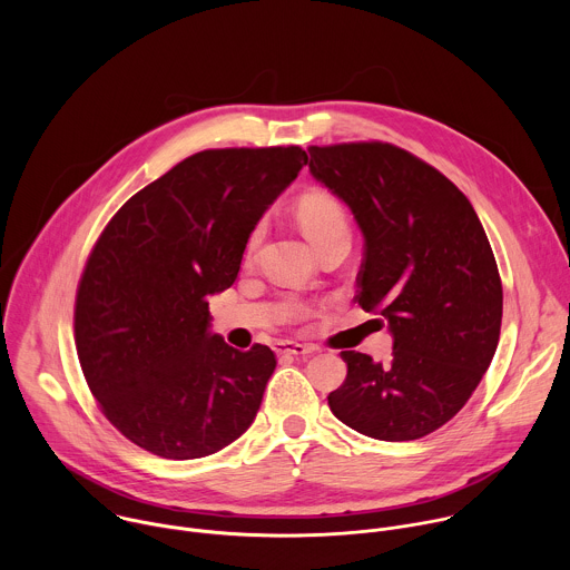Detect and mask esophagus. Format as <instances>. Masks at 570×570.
Segmentation results:
<instances>
[{
  "label": "esophagus",
  "instance_id": "34e87169",
  "mask_svg": "<svg viewBox=\"0 0 570 570\" xmlns=\"http://www.w3.org/2000/svg\"><path fill=\"white\" fill-rule=\"evenodd\" d=\"M273 350L279 356H311L315 352L313 345H302V343H293V341H279V343H275Z\"/></svg>",
  "mask_w": 570,
  "mask_h": 570
}]
</instances>
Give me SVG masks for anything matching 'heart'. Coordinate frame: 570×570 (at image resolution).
<instances>
[{
    "mask_svg": "<svg viewBox=\"0 0 570 570\" xmlns=\"http://www.w3.org/2000/svg\"><path fill=\"white\" fill-rule=\"evenodd\" d=\"M297 220L304 229V234L308 236V240L315 243L320 238H324L332 232H338V229H347V223H345V212L341 207V203L330 196V194H320V191H313V194H306L299 198L297 203ZM259 236H262V227H257L250 238H248V250H255V246L259 243Z\"/></svg>",
    "mask_w": 570,
    "mask_h": 570,
    "instance_id": "heart-1",
    "label": "heart"
}]
</instances>
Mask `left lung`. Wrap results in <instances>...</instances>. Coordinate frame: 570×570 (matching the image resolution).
<instances>
[{
	"label": "left lung",
	"mask_w": 570,
	"mask_h": 570,
	"mask_svg": "<svg viewBox=\"0 0 570 570\" xmlns=\"http://www.w3.org/2000/svg\"><path fill=\"white\" fill-rule=\"evenodd\" d=\"M308 171L343 200L365 238L358 304L383 315L390 363L343 352L332 413L383 442L420 440L466 403L490 367L503 286L466 196L392 144L311 146Z\"/></svg>",
	"instance_id": "8db88e82"
}]
</instances>
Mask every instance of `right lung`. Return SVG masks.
Masks as SVG:
<instances>
[{
    "label": "right lung",
    "mask_w": 570,
    "mask_h": 570,
    "mask_svg": "<svg viewBox=\"0 0 570 570\" xmlns=\"http://www.w3.org/2000/svg\"><path fill=\"white\" fill-rule=\"evenodd\" d=\"M306 159L299 146L196 153L104 229L76 295V350L104 415L137 446L205 458L255 422L275 354L214 334L209 297L234 284L253 229Z\"/></svg>",
    "instance_id": "add662e5"
}]
</instances>
